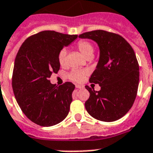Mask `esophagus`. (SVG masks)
I'll return each mask as SVG.
<instances>
[{
  "instance_id": "esophagus-1",
  "label": "esophagus",
  "mask_w": 153,
  "mask_h": 153,
  "mask_svg": "<svg viewBox=\"0 0 153 153\" xmlns=\"http://www.w3.org/2000/svg\"><path fill=\"white\" fill-rule=\"evenodd\" d=\"M76 88H77V89H82V88H83V87L80 85H76Z\"/></svg>"
}]
</instances>
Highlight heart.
Returning a JSON list of instances; mask_svg holds the SVG:
<instances>
[{
	"instance_id": "obj_1",
	"label": "heart",
	"mask_w": 153,
	"mask_h": 153,
	"mask_svg": "<svg viewBox=\"0 0 153 153\" xmlns=\"http://www.w3.org/2000/svg\"><path fill=\"white\" fill-rule=\"evenodd\" d=\"M76 48L83 56L87 59H91L93 56L94 52V48L92 43L85 39H82V40L78 41L76 45ZM66 51L65 49H62L59 52L58 55H57V60L61 66H64L66 65ZM86 75H87V72L84 70H72L67 75V77L74 81L80 82L82 81V79Z\"/></svg>"
}]
</instances>
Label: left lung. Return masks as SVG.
<instances>
[{
	"instance_id": "obj_1",
	"label": "left lung",
	"mask_w": 153,
	"mask_h": 153,
	"mask_svg": "<svg viewBox=\"0 0 153 153\" xmlns=\"http://www.w3.org/2000/svg\"><path fill=\"white\" fill-rule=\"evenodd\" d=\"M79 37L92 39L100 48V59L89 81L98 83L100 90L85 86L90 92L86 110L99 121H117L131 109L137 96L139 66L135 52L122 36L114 32L94 30Z\"/></svg>"
}]
</instances>
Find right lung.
Listing matches in <instances>:
<instances>
[{"label":"right lung","mask_w":153,"mask_h":153,"mask_svg":"<svg viewBox=\"0 0 153 153\" xmlns=\"http://www.w3.org/2000/svg\"><path fill=\"white\" fill-rule=\"evenodd\" d=\"M76 38L77 35L42 31L27 38L17 53L13 91L21 110L36 125L53 126L68 115L75 85L65 82L57 87L49 78L59 70V52Z\"/></svg>","instance_id":"right-lung-1"}]
</instances>
